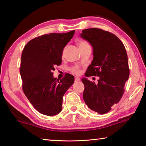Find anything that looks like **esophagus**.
<instances>
[{
    "instance_id": "1",
    "label": "esophagus",
    "mask_w": 146,
    "mask_h": 146,
    "mask_svg": "<svg viewBox=\"0 0 146 146\" xmlns=\"http://www.w3.org/2000/svg\"><path fill=\"white\" fill-rule=\"evenodd\" d=\"M80 80V78L79 77H75V82H78V81H79Z\"/></svg>"
}]
</instances>
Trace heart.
Here are the masks:
<instances>
[{"instance_id": "heart-1", "label": "heart", "mask_w": 146, "mask_h": 146, "mask_svg": "<svg viewBox=\"0 0 146 146\" xmlns=\"http://www.w3.org/2000/svg\"><path fill=\"white\" fill-rule=\"evenodd\" d=\"M77 44H78V47H79L80 49V48L86 47H88V46H90L88 43L87 41L85 40L78 41ZM64 50H63V54H64ZM70 71H71V72H72L74 74H77V75H78V74H79L80 73V68H79V66H72L70 68Z\"/></svg>"}]
</instances>
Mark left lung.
I'll return each instance as SVG.
<instances>
[{
	"label": "left lung",
	"mask_w": 146,
	"mask_h": 146,
	"mask_svg": "<svg viewBox=\"0 0 146 146\" xmlns=\"http://www.w3.org/2000/svg\"><path fill=\"white\" fill-rule=\"evenodd\" d=\"M80 36L89 41L94 50L93 60L85 76L99 77L97 83L82 78L83 99L91 110L106 114L122 98L129 77L126 49L116 36L102 29L83 30Z\"/></svg>",
	"instance_id": "8db88e82"
}]
</instances>
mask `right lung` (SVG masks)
Listing matches in <instances>:
<instances>
[{
	"label": "right lung",
	"instance_id": "obj_1",
	"mask_svg": "<svg viewBox=\"0 0 146 146\" xmlns=\"http://www.w3.org/2000/svg\"><path fill=\"white\" fill-rule=\"evenodd\" d=\"M75 34L50 33L37 37L24 47L20 74L25 96L41 114L52 116L61 112L63 96L75 78L66 73L62 79L53 77L55 66L62 63V51Z\"/></svg>",
	"mask_w": 146,
	"mask_h": 146
}]
</instances>
